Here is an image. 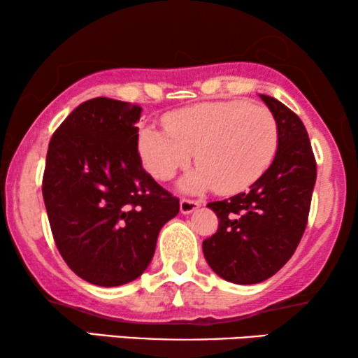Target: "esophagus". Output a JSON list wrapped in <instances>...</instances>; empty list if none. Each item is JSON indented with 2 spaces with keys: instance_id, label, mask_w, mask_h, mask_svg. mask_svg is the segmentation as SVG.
<instances>
[{
  "instance_id": "34e87169",
  "label": "esophagus",
  "mask_w": 358,
  "mask_h": 358,
  "mask_svg": "<svg viewBox=\"0 0 358 358\" xmlns=\"http://www.w3.org/2000/svg\"><path fill=\"white\" fill-rule=\"evenodd\" d=\"M200 207V202L197 200H189V199H182L179 203V208H180V213L182 215H190L192 212H195Z\"/></svg>"
}]
</instances>
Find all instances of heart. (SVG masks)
<instances>
[{
    "instance_id": "b5f03b06",
    "label": "heart",
    "mask_w": 358,
    "mask_h": 358,
    "mask_svg": "<svg viewBox=\"0 0 358 358\" xmlns=\"http://www.w3.org/2000/svg\"><path fill=\"white\" fill-rule=\"evenodd\" d=\"M164 125L166 130H140L141 163L155 179L168 180L195 156L199 166L179 182L187 194L212 187L234 194L249 187L272 163L278 145L275 117L248 101L184 107L166 115Z\"/></svg>"
}]
</instances>
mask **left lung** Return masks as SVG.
Returning a JSON list of instances; mask_svg holds the SVG:
<instances>
[{
    "label": "left lung",
    "mask_w": 358,
    "mask_h": 358,
    "mask_svg": "<svg viewBox=\"0 0 358 358\" xmlns=\"http://www.w3.org/2000/svg\"><path fill=\"white\" fill-rule=\"evenodd\" d=\"M259 97L277 120V153L248 192L207 205L220 224L202 244L212 271L238 285L267 280L293 256L316 182L315 155L300 117L275 97Z\"/></svg>",
    "instance_id": "left-lung-1"
}]
</instances>
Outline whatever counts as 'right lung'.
<instances>
[{
    "label": "right lung",
    "mask_w": 358,
    "mask_h": 358,
    "mask_svg": "<svg viewBox=\"0 0 358 358\" xmlns=\"http://www.w3.org/2000/svg\"><path fill=\"white\" fill-rule=\"evenodd\" d=\"M141 107L109 97L83 102L53 134L42 194L53 239L83 280L119 287L153 259L179 200L141 166Z\"/></svg>",
    "instance_id": "1"
}]
</instances>
